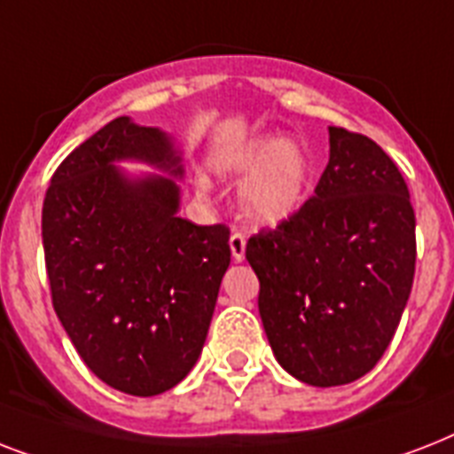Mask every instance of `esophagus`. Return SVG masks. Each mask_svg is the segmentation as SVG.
<instances>
[{
	"label": "esophagus",
	"instance_id": "esophagus-1",
	"mask_svg": "<svg viewBox=\"0 0 454 454\" xmlns=\"http://www.w3.org/2000/svg\"><path fill=\"white\" fill-rule=\"evenodd\" d=\"M228 245H231V256H233V262L240 263L242 259H245V235L242 233H233L231 235V240H228Z\"/></svg>",
	"mask_w": 454,
	"mask_h": 454
}]
</instances>
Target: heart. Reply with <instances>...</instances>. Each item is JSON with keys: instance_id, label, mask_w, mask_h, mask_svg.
I'll return each mask as SVG.
<instances>
[{"instance_id": "obj_1", "label": "heart", "mask_w": 454, "mask_h": 454, "mask_svg": "<svg viewBox=\"0 0 454 454\" xmlns=\"http://www.w3.org/2000/svg\"><path fill=\"white\" fill-rule=\"evenodd\" d=\"M221 176L245 181L240 185V212L256 226H280L299 212L310 184V162L303 148L280 137H259L216 155ZM200 192L209 191L198 178Z\"/></svg>"}]
</instances>
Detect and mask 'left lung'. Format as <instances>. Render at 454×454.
I'll list each match as a JSON object with an SVG mask.
<instances>
[{
    "instance_id": "left-lung-1",
    "label": "left lung",
    "mask_w": 454,
    "mask_h": 454,
    "mask_svg": "<svg viewBox=\"0 0 454 454\" xmlns=\"http://www.w3.org/2000/svg\"><path fill=\"white\" fill-rule=\"evenodd\" d=\"M259 316L280 365L341 387L377 365L415 278L405 178L372 138L330 127V162L292 219L249 238Z\"/></svg>"
}]
</instances>
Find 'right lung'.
<instances>
[{
    "label": "right lung",
    "mask_w": 454,
    "mask_h": 454,
    "mask_svg": "<svg viewBox=\"0 0 454 454\" xmlns=\"http://www.w3.org/2000/svg\"><path fill=\"white\" fill-rule=\"evenodd\" d=\"M181 160L167 131L117 117L60 162L42 207L53 310L89 370L129 395L191 372L231 263L226 226L178 216Z\"/></svg>",
    "instance_id": "obj_1"
}]
</instances>
